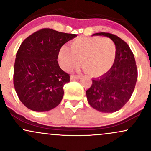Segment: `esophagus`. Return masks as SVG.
Here are the masks:
<instances>
[{
	"label": "esophagus",
	"mask_w": 151,
	"mask_h": 151,
	"mask_svg": "<svg viewBox=\"0 0 151 151\" xmlns=\"http://www.w3.org/2000/svg\"><path fill=\"white\" fill-rule=\"evenodd\" d=\"M79 78H80V76L79 75H72L70 77V80H76V79H79Z\"/></svg>",
	"instance_id": "1"
}]
</instances>
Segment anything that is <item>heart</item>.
Instances as JSON below:
<instances>
[{
  "instance_id": "1",
  "label": "heart",
  "mask_w": 151,
  "mask_h": 151,
  "mask_svg": "<svg viewBox=\"0 0 151 151\" xmlns=\"http://www.w3.org/2000/svg\"><path fill=\"white\" fill-rule=\"evenodd\" d=\"M117 55L115 42L108 38L79 37L72 41L71 48L64 45L58 52L60 65L70 70L82 63L84 70L93 77L101 76L112 68Z\"/></svg>"
}]
</instances>
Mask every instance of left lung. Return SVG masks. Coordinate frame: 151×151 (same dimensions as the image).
Instances as JSON below:
<instances>
[{
  "label": "left lung",
  "mask_w": 151,
  "mask_h": 151,
  "mask_svg": "<svg viewBox=\"0 0 151 151\" xmlns=\"http://www.w3.org/2000/svg\"><path fill=\"white\" fill-rule=\"evenodd\" d=\"M94 35L112 39L116 45L117 55L108 72L92 79L91 86L86 91L87 101L98 111L111 113L120 110L133 93L138 77L137 65L129 46L117 36L105 32Z\"/></svg>",
  "instance_id": "left-lung-1"
}]
</instances>
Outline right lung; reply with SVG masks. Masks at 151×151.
Instances as JSON below:
<instances>
[{"label":"right lung","mask_w":151,"mask_h":151,"mask_svg":"<svg viewBox=\"0 0 151 151\" xmlns=\"http://www.w3.org/2000/svg\"><path fill=\"white\" fill-rule=\"evenodd\" d=\"M76 36L45 28L22 43L16 54L13 83L18 97L27 108L49 111L61 102L63 86L70 81V76L60 68L58 52Z\"/></svg>","instance_id":"obj_1"}]
</instances>
